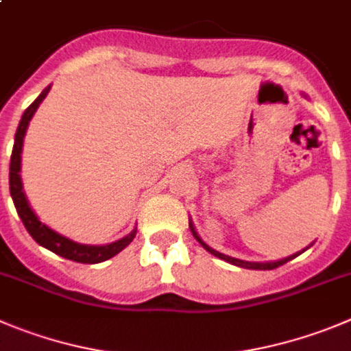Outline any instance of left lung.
I'll list each match as a JSON object with an SVG mask.
<instances>
[{"mask_svg":"<svg viewBox=\"0 0 351 351\" xmlns=\"http://www.w3.org/2000/svg\"><path fill=\"white\" fill-rule=\"evenodd\" d=\"M189 227H191V230H192V234H194V237L197 239L199 242H201V245H202V247H204L206 251H209V253L215 254L216 258H220V260L228 261V263L237 265V267H244V268H253V270H274V268H277V267H280V265L287 263V261L293 260V258H296L298 254H301L304 251L303 250V251H301V253H296V254H293V256H287V258H284V260H279V261H270V263H251V261H242V260H237V258L227 256V254H223V253H218V251H215V250H213V247H209V245L206 244V242L202 241L201 237H199L197 232H195V228H194V225H192V221H189ZM306 250H308V247H306Z\"/></svg>","mask_w":351,"mask_h":351,"instance_id":"1","label":"left lung"}]
</instances>
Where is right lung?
I'll list each match as a JSON object with an SVG mask.
<instances>
[{
    "label": "right lung",
    "instance_id": "1",
    "mask_svg": "<svg viewBox=\"0 0 351 351\" xmlns=\"http://www.w3.org/2000/svg\"><path fill=\"white\" fill-rule=\"evenodd\" d=\"M50 88L51 86H47L41 91V95H39V97L32 101L31 106L25 109V112L22 114L21 123H19L17 133H15V143H13V150H12V159H10V194H12L13 204H15V209H17L19 216H21L22 223H24V227L27 228L31 237L34 239L39 245L53 251V253L58 254V256L67 258V260H72V261H77V263H100V261H106L109 260V258L116 256L117 253H121V251H123L124 247H126L133 239H135L136 228L131 232V234H128L126 237L119 239V241L112 242V244H107V245L77 244V242L57 234V232L51 230L50 227L41 223L38 216H36V213L32 211L31 206H29L24 191H22L21 154H22V145H24L25 130H27L29 121H31V117L34 116L39 104L45 100V97L48 95Z\"/></svg>",
    "mask_w": 351,
    "mask_h": 351
}]
</instances>
